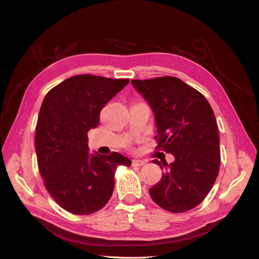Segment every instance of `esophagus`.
<instances>
[{
  "label": "esophagus",
  "mask_w": 259,
  "mask_h": 259,
  "mask_svg": "<svg viewBox=\"0 0 259 259\" xmlns=\"http://www.w3.org/2000/svg\"><path fill=\"white\" fill-rule=\"evenodd\" d=\"M145 164L144 160H139V159H134L132 161V165L133 166H142Z\"/></svg>",
  "instance_id": "esophagus-1"
}]
</instances>
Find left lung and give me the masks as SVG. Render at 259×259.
I'll return each instance as SVG.
<instances>
[{
    "label": "left lung",
    "mask_w": 259,
    "mask_h": 259,
    "mask_svg": "<svg viewBox=\"0 0 259 259\" xmlns=\"http://www.w3.org/2000/svg\"><path fill=\"white\" fill-rule=\"evenodd\" d=\"M151 107L160 150L174 155L171 163L152 162L164 169L149 189L152 200L171 213L198 206L213 187L219 171L221 150L213 109L200 92L178 77L132 80Z\"/></svg>",
    "instance_id": "left-lung-1"
}]
</instances>
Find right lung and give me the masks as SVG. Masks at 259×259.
<instances>
[{"mask_svg": "<svg viewBox=\"0 0 259 259\" xmlns=\"http://www.w3.org/2000/svg\"><path fill=\"white\" fill-rule=\"evenodd\" d=\"M128 79L81 74L52 89L43 100L35 128L37 165L46 190L75 215H90L110 200L117 166L131 160L117 152L89 153L88 133L99 113Z\"/></svg>", "mask_w": 259, "mask_h": 259, "instance_id": "obj_1", "label": "right lung"}]
</instances>
